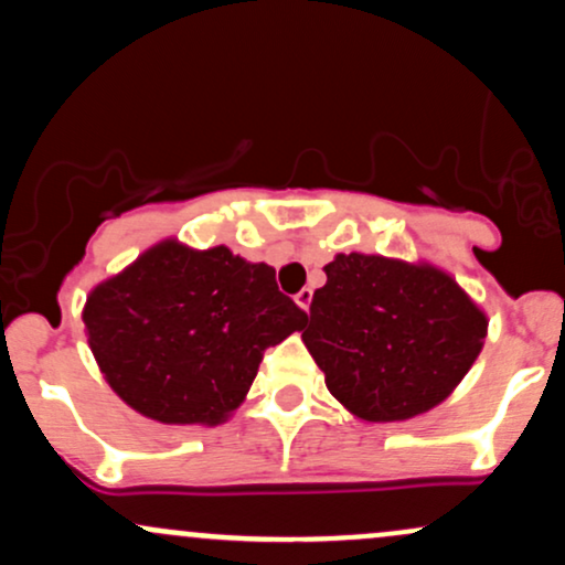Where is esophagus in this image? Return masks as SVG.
<instances>
[{
	"instance_id": "1",
	"label": "esophagus",
	"mask_w": 565,
	"mask_h": 565,
	"mask_svg": "<svg viewBox=\"0 0 565 565\" xmlns=\"http://www.w3.org/2000/svg\"><path fill=\"white\" fill-rule=\"evenodd\" d=\"M311 300H313V289L311 287H302L300 292L295 295V302L302 308V311H308V308H311Z\"/></svg>"
}]
</instances>
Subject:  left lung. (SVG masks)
Here are the masks:
<instances>
[{
	"instance_id": "8db88e82",
	"label": "left lung",
	"mask_w": 565,
	"mask_h": 565,
	"mask_svg": "<svg viewBox=\"0 0 565 565\" xmlns=\"http://www.w3.org/2000/svg\"><path fill=\"white\" fill-rule=\"evenodd\" d=\"M324 273L302 343L334 399L373 424L448 399L488 334L486 313L456 278L429 263L359 252L338 254Z\"/></svg>"
}]
</instances>
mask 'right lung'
<instances>
[{
  "label": "right lung",
  "instance_id": "right-lung-1",
  "mask_svg": "<svg viewBox=\"0 0 565 565\" xmlns=\"http://www.w3.org/2000/svg\"><path fill=\"white\" fill-rule=\"evenodd\" d=\"M83 321L126 405L160 424L216 426L244 402L265 349L302 330L306 311L278 292L270 265L163 241L98 284Z\"/></svg>",
  "mask_w": 565,
  "mask_h": 565
}]
</instances>
